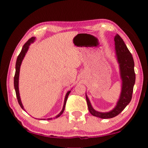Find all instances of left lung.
<instances>
[{"mask_svg": "<svg viewBox=\"0 0 148 148\" xmlns=\"http://www.w3.org/2000/svg\"><path fill=\"white\" fill-rule=\"evenodd\" d=\"M116 55L119 63L120 72L123 81L122 89L119 100L114 110L109 112H99L92 108L88 97L86 95V101L89 111L92 116L102 119H108L116 117L123 110L132 99L133 87L135 83L134 62L133 57L125 45L124 41L119 34L114 37Z\"/></svg>", "mask_w": 148, "mask_h": 148, "instance_id": "left-lung-1", "label": "left lung"}]
</instances>
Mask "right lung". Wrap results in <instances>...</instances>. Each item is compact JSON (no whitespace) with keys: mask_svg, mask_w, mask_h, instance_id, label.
I'll return each mask as SVG.
<instances>
[{"mask_svg":"<svg viewBox=\"0 0 148 148\" xmlns=\"http://www.w3.org/2000/svg\"><path fill=\"white\" fill-rule=\"evenodd\" d=\"M34 40V37H32V38L28 40L25 44L23 45V48H22L21 52L19 54L18 57L17 58V61H16V72H15V76H14V88H15V91H16V97H17V101H18V103L20 105V106L21 107L22 109H23V106L22 105L21 99H20V96H19V88H18V82H19V70H20V66H21V62L23 61V59L24 58L25 56V53H27V50L29 49V46H30L32 42H33ZM71 91H68L66 95V97H65V99H64V106L63 108H62V111L60 112V114L59 115H57L56 117H59L63 113L64 108H65V105H66V102L67 101V99H68V97L70 94ZM24 110V109H23ZM52 118H48L47 120H51Z\"/></svg>","mask_w":148,"mask_h":148,"instance_id":"1","label":"right lung"}]
</instances>
